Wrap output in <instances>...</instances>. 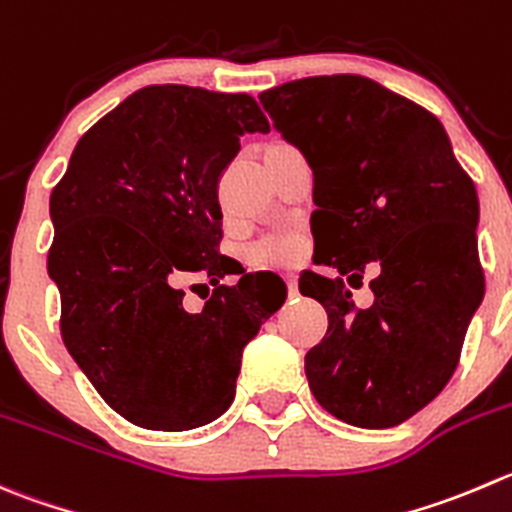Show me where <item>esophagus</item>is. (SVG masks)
I'll list each match as a JSON object with an SVG mask.
<instances>
[{"instance_id":"1","label":"esophagus","mask_w":512,"mask_h":512,"mask_svg":"<svg viewBox=\"0 0 512 512\" xmlns=\"http://www.w3.org/2000/svg\"><path fill=\"white\" fill-rule=\"evenodd\" d=\"M285 282H287V292H290V297L300 295V290H297V275H295V272H285Z\"/></svg>"}]
</instances>
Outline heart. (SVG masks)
Segmentation results:
<instances>
[{"label": "heart", "instance_id": "b5f03b06", "mask_svg": "<svg viewBox=\"0 0 512 512\" xmlns=\"http://www.w3.org/2000/svg\"><path fill=\"white\" fill-rule=\"evenodd\" d=\"M297 250H300V245L295 240H280L262 247V255L270 257V260H292L297 255Z\"/></svg>", "mask_w": 512, "mask_h": 512}]
</instances>
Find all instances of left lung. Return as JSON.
I'll list each match as a JSON object with an SVG mask.
<instances>
[{"instance_id": "8db88e82", "label": "left lung", "mask_w": 512, "mask_h": 512, "mask_svg": "<svg viewBox=\"0 0 512 512\" xmlns=\"http://www.w3.org/2000/svg\"><path fill=\"white\" fill-rule=\"evenodd\" d=\"M260 102L310 165L312 260L337 272L300 275L327 310L305 355L312 395L347 425L395 428L448 385L483 302L478 192L440 119L372 79H297ZM370 261L376 300L357 311L349 287Z\"/></svg>"}]
</instances>
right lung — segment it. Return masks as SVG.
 <instances>
[{"label":"right lung","instance_id":"obj_1","mask_svg":"<svg viewBox=\"0 0 512 512\" xmlns=\"http://www.w3.org/2000/svg\"><path fill=\"white\" fill-rule=\"evenodd\" d=\"M247 132H270L250 94L145 87L77 142L49 197L62 340L104 403L140 428L220 418L242 350L287 297L272 272L220 285L235 260L220 255L217 180ZM192 274L216 285L200 313L181 305Z\"/></svg>","mask_w":512,"mask_h":512}]
</instances>
